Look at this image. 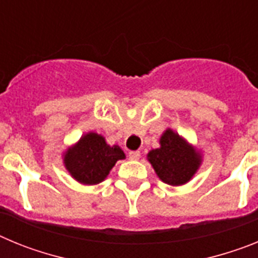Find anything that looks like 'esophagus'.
I'll list each match as a JSON object with an SVG mask.
<instances>
[{
	"mask_svg": "<svg viewBox=\"0 0 258 258\" xmlns=\"http://www.w3.org/2000/svg\"><path fill=\"white\" fill-rule=\"evenodd\" d=\"M141 157V152L140 151H131L129 152V159L131 160H138Z\"/></svg>",
	"mask_w": 258,
	"mask_h": 258,
	"instance_id": "34e87169",
	"label": "esophagus"
}]
</instances>
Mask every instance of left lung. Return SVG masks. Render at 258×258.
I'll return each mask as SVG.
<instances>
[{"label": "left lung", "instance_id": "8db88e82", "mask_svg": "<svg viewBox=\"0 0 258 258\" xmlns=\"http://www.w3.org/2000/svg\"><path fill=\"white\" fill-rule=\"evenodd\" d=\"M160 145L147 155L159 178L172 186L190 181L200 165V155L170 129L163 134Z\"/></svg>", "mask_w": 258, "mask_h": 258}]
</instances>
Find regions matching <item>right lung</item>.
<instances>
[{
  "instance_id": "right-lung-1",
  "label": "right lung",
  "mask_w": 258,
  "mask_h": 258,
  "mask_svg": "<svg viewBox=\"0 0 258 258\" xmlns=\"http://www.w3.org/2000/svg\"><path fill=\"white\" fill-rule=\"evenodd\" d=\"M125 154L118 146H108L102 136L89 133L64 155V164L75 179L84 184H97L103 181L116 161Z\"/></svg>"
}]
</instances>
